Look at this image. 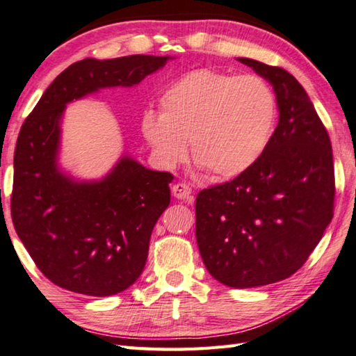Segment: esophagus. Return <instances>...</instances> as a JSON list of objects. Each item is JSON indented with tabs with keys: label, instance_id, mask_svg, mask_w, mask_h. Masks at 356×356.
Listing matches in <instances>:
<instances>
[{
	"label": "esophagus",
	"instance_id": "34e87169",
	"mask_svg": "<svg viewBox=\"0 0 356 356\" xmlns=\"http://www.w3.org/2000/svg\"><path fill=\"white\" fill-rule=\"evenodd\" d=\"M172 195L178 200L192 201V189L186 183H177L172 187Z\"/></svg>",
	"mask_w": 356,
	"mask_h": 356
}]
</instances>
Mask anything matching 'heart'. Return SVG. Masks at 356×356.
<instances>
[{"instance_id": "1", "label": "heart", "mask_w": 356, "mask_h": 356, "mask_svg": "<svg viewBox=\"0 0 356 356\" xmlns=\"http://www.w3.org/2000/svg\"><path fill=\"white\" fill-rule=\"evenodd\" d=\"M276 97L256 76L195 70L159 97V115L145 113L140 130L159 163L173 167L187 155L213 178L250 169L270 143Z\"/></svg>"}]
</instances>
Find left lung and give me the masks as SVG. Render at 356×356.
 I'll use <instances>...</instances> for the list:
<instances>
[{"mask_svg":"<svg viewBox=\"0 0 356 356\" xmlns=\"http://www.w3.org/2000/svg\"><path fill=\"white\" fill-rule=\"evenodd\" d=\"M237 60L273 85L279 124L250 169L198 193L195 236L213 279L254 288L290 277L323 238L334 169L330 138L302 85L279 66Z\"/></svg>","mask_w":356,"mask_h":356,"instance_id":"left-lung-1","label":"left lung"}]
</instances>
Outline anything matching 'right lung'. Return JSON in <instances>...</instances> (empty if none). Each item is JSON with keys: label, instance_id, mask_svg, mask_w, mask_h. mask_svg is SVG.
<instances>
[{"label": "right lung", "instance_id": "right-lung-1", "mask_svg": "<svg viewBox=\"0 0 356 356\" xmlns=\"http://www.w3.org/2000/svg\"><path fill=\"white\" fill-rule=\"evenodd\" d=\"M173 57L85 58L54 79L26 118L13 155L12 221L38 270L86 296L124 291L143 273L153 227L170 203L173 175L124 155L102 179L79 181L58 167L66 104L138 85Z\"/></svg>", "mask_w": 356, "mask_h": 356}]
</instances>
